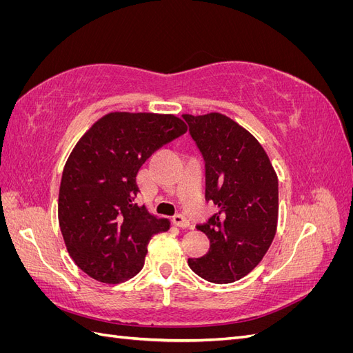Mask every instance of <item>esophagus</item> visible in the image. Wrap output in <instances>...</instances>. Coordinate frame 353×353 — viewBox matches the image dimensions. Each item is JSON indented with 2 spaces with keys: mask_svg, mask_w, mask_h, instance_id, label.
<instances>
[{
  "mask_svg": "<svg viewBox=\"0 0 353 353\" xmlns=\"http://www.w3.org/2000/svg\"><path fill=\"white\" fill-rule=\"evenodd\" d=\"M174 223L179 228H188L190 227V221L187 216H184L183 213H178V215L174 216Z\"/></svg>",
  "mask_w": 353,
  "mask_h": 353,
  "instance_id": "1",
  "label": "esophagus"
}]
</instances>
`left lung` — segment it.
Wrapping results in <instances>:
<instances>
[{
  "mask_svg": "<svg viewBox=\"0 0 353 353\" xmlns=\"http://www.w3.org/2000/svg\"><path fill=\"white\" fill-rule=\"evenodd\" d=\"M205 160L206 201L218 212L196 228L209 252L188 266L206 281L225 284L248 275L268 252L279 219V179L256 138L230 117L183 114Z\"/></svg>",
  "mask_w": 353,
  "mask_h": 353,
  "instance_id": "1",
  "label": "left lung"
}]
</instances>
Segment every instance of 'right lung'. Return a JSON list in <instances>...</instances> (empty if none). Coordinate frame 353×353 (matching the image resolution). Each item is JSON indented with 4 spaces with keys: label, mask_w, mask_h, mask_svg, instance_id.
I'll use <instances>...</instances> for the list:
<instances>
[{
    "label": "right lung",
    "mask_w": 353,
    "mask_h": 353,
    "mask_svg": "<svg viewBox=\"0 0 353 353\" xmlns=\"http://www.w3.org/2000/svg\"><path fill=\"white\" fill-rule=\"evenodd\" d=\"M185 131L172 114L109 113L73 148L61 176L59 223L70 258L91 279H132L148 241L169 230V221L135 203L137 175L159 147Z\"/></svg>",
    "instance_id": "obj_1"
}]
</instances>
